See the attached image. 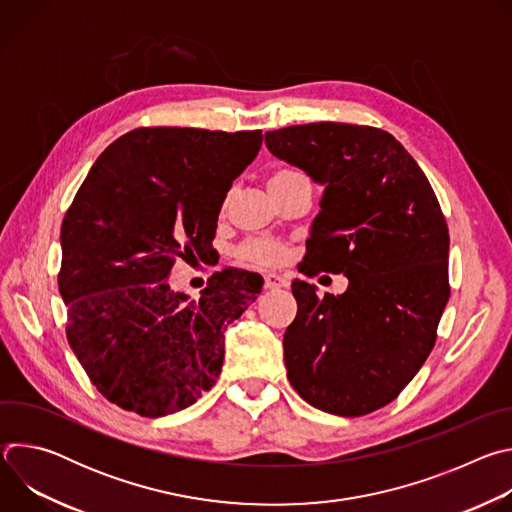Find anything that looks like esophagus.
<instances>
[{"instance_id":"34e87169","label":"esophagus","mask_w":512,"mask_h":512,"mask_svg":"<svg viewBox=\"0 0 512 512\" xmlns=\"http://www.w3.org/2000/svg\"><path fill=\"white\" fill-rule=\"evenodd\" d=\"M279 287H287V281L281 275L267 273L265 275V289H279Z\"/></svg>"}]
</instances>
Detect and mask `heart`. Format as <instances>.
<instances>
[{"instance_id":"heart-1","label":"heart","mask_w":512,"mask_h":512,"mask_svg":"<svg viewBox=\"0 0 512 512\" xmlns=\"http://www.w3.org/2000/svg\"><path fill=\"white\" fill-rule=\"evenodd\" d=\"M296 174H300V172L287 170V168L275 170L269 182L283 180V178L296 176ZM281 257H283V249L273 241H251L245 247H241V251H239V259L245 265H273V263L281 261Z\"/></svg>"}]
</instances>
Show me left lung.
I'll return each instance as SVG.
<instances>
[{
	"mask_svg": "<svg viewBox=\"0 0 512 512\" xmlns=\"http://www.w3.org/2000/svg\"><path fill=\"white\" fill-rule=\"evenodd\" d=\"M267 150L324 186L306 241L314 266L348 277L344 294L294 279L287 379L310 405L358 417L391 403L429 356L450 298V235L431 184L387 131L350 123L289 125Z\"/></svg>",
	"mask_w": 512,
	"mask_h": 512,
	"instance_id": "left-lung-1",
	"label": "left lung"
}]
</instances>
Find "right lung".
Instances as JSON below:
<instances>
[{
  "mask_svg": "<svg viewBox=\"0 0 512 512\" xmlns=\"http://www.w3.org/2000/svg\"><path fill=\"white\" fill-rule=\"evenodd\" d=\"M261 141V131L133 129L97 158L64 214L66 338L121 409L182 411L221 375L227 324L257 300L263 277L218 271L194 302L168 275L178 257H208L227 192Z\"/></svg>",
  "mask_w": 512,
  "mask_h": 512,
  "instance_id": "1",
  "label": "right lung"
}]
</instances>
